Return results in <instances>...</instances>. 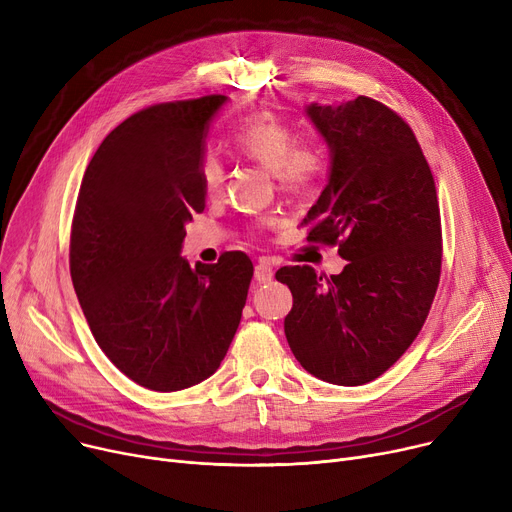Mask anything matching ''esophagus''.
Here are the masks:
<instances>
[{"label": "esophagus", "instance_id": "34e87169", "mask_svg": "<svg viewBox=\"0 0 512 512\" xmlns=\"http://www.w3.org/2000/svg\"><path fill=\"white\" fill-rule=\"evenodd\" d=\"M255 280L261 282V284L274 280V267L270 265V261L261 259V261L255 265Z\"/></svg>", "mask_w": 512, "mask_h": 512}]
</instances>
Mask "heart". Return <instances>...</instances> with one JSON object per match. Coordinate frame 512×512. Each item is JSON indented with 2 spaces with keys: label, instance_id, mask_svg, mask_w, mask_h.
I'll return each instance as SVG.
<instances>
[{
  "label": "heart",
  "instance_id": "obj_1",
  "mask_svg": "<svg viewBox=\"0 0 512 512\" xmlns=\"http://www.w3.org/2000/svg\"><path fill=\"white\" fill-rule=\"evenodd\" d=\"M228 145L238 157L270 170L290 193L307 191L328 170L324 143L313 134L299 137L292 124L272 112H253L240 118L228 134ZM197 172L205 197L220 195L226 178L220 157L205 153Z\"/></svg>",
  "mask_w": 512,
  "mask_h": 512
}]
</instances>
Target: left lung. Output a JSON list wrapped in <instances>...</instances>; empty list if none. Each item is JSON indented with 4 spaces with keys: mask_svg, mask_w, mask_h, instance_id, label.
Masks as SVG:
<instances>
[{
    "mask_svg": "<svg viewBox=\"0 0 512 512\" xmlns=\"http://www.w3.org/2000/svg\"><path fill=\"white\" fill-rule=\"evenodd\" d=\"M307 114L332 149L330 180L303 220L307 240L338 247V276L286 265L292 292L284 332L315 378L361 386L388 371L421 332L442 270L436 182L411 126L359 95L311 103Z\"/></svg>",
    "mask_w": 512,
    "mask_h": 512,
    "instance_id": "left-lung-1",
    "label": "left lung"
}]
</instances>
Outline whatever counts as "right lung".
I'll return each instance as SVG.
<instances>
[{"label":"right lung","instance_id":"right-lung-1","mask_svg":"<svg viewBox=\"0 0 512 512\" xmlns=\"http://www.w3.org/2000/svg\"><path fill=\"white\" fill-rule=\"evenodd\" d=\"M226 95L155 103L116 126L89 161L70 230V276L105 357L155 392L220 367L240 324L251 259L191 270L184 224L205 209L203 141Z\"/></svg>","mask_w":512,"mask_h":512}]
</instances>
